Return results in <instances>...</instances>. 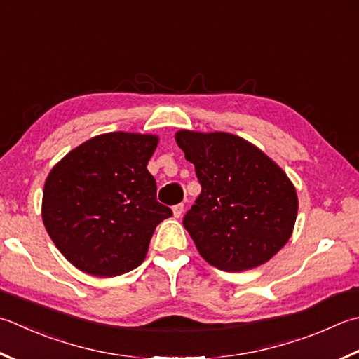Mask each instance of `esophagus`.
I'll return each mask as SVG.
<instances>
[{
    "label": "esophagus",
    "mask_w": 359,
    "mask_h": 359,
    "mask_svg": "<svg viewBox=\"0 0 359 359\" xmlns=\"http://www.w3.org/2000/svg\"><path fill=\"white\" fill-rule=\"evenodd\" d=\"M184 208H185L184 203H177V205H174V207H172L174 217H180L182 215H184Z\"/></svg>",
    "instance_id": "obj_1"
}]
</instances>
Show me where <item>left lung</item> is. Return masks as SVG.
Here are the masks:
<instances>
[{
  "instance_id": "8db88e82",
  "label": "left lung",
  "mask_w": 359,
  "mask_h": 359,
  "mask_svg": "<svg viewBox=\"0 0 359 359\" xmlns=\"http://www.w3.org/2000/svg\"><path fill=\"white\" fill-rule=\"evenodd\" d=\"M194 165L202 193L184 217L201 257L215 268L241 272L262 266L290 240L296 187L276 161L227 132H175Z\"/></svg>"
}]
</instances>
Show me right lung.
Instances as JSON below:
<instances>
[{
	"label": "right lung",
	"instance_id": "add662e5",
	"mask_svg": "<svg viewBox=\"0 0 359 359\" xmlns=\"http://www.w3.org/2000/svg\"><path fill=\"white\" fill-rule=\"evenodd\" d=\"M157 144L152 133H102L49 171L41 219L74 268L116 277L144 262L154 230L172 216L157 202L156 179L147 171Z\"/></svg>",
	"mask_w": 359,
	"mask_h": 359
}]
</instances>
